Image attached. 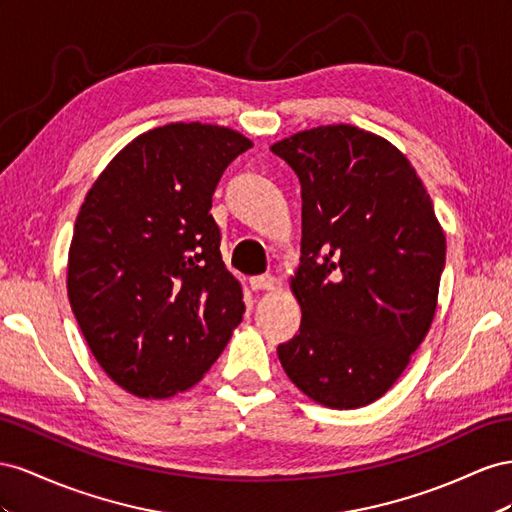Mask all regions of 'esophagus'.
I'll return each mask as SVG.
<instances>
[{"label": "esophagus", "instance_id": "34e87169", "mask_svg": "<svg viewBox=\"0 0 512 512\" xmlns=\"http://www.w3.org/2000/svg\"><path fill=\"white\" fill-rule=\"evenodd\" d=\"M274 283H276V279L272 274H259V276H251V279H248V285H251V289H255V291L272 289Z\"/></svg>", "mask_w": 512, "mask_h": 512}]
</instances>
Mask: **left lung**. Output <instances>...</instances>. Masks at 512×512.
I'll list each match as a JSON object with an SVG mask.
<instances>
[{"instance_id":"left-lung-1","label":"left lung","mask_w":512,"mask_h":512,"mask_svg":"<svg viewBox=\"0 0 512 512\" xmlns=\"http://www.w3.org/2000/svg\"><path fill=\"white\" fill-rule=\"evenodd\" d=\"M302 186V257L291 287L302 321L276 347L306 397L356 410L382 397L427 337L446 238L414 167L349 124L270 148Z\"/></svg>"}]
</instances>
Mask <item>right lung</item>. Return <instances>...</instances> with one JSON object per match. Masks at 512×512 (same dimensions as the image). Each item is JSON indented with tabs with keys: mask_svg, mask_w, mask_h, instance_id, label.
<instances>
[{
	"mask_svg": "<svg viewBox=\"0 0 512 512\" xmlns=\"http://www.w3.org/2000/svg\"><path fill=\"white\" fill-rule=\"evenodd\" d=\"M251 145L223 126H160L128 143L83 201L68 298L94 358L130 394L191 388L242 321L210 208L223 171Z\"/></svg>",
	"mask_w": 512,
	"mask_h": 512,
	"instance_id": "obj_1",
	"label": "right lung"
}]
</instances>
